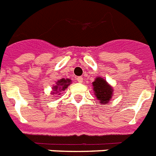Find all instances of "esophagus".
Here are the masks:
<instances>
[{
    "label": "esophagus",
    "instance_id": "34e87169",
    "mask_svg": "<svg viewBox=\"0 0 156 156\" xmlns=\"http://www.w3.org/2000/svg\"><path fill=\"white\" fill-rule=\"evenodd\" d=\"M76 79H77V81H78V83H82L83 82V78H82V77H78V78H76Z\"/></svg>",
    "mask_w": 156,
    "mask_h": 156
}]
</instances>
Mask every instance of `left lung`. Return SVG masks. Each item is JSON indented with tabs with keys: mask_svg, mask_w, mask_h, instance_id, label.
Returning a JSON list of instances; mask_svg holds the SVG:
<instances>
[{
	"mask_svg": "<svg viewBox=\"0 0 156 156\" xmlns=\"http://www.w3.org/2000/svg\"><path fill=\"white\" fill-rule=\"evenodd\" d=\"M93 90L95 91V97L102 104H106L111 100L112 96V87L102 78H96L92 83Z\"/></svg>",
	"mask_w": 156,
	"mask_h": 156,
	"instance_id": "left-lung-1",
	"label": "left lung"
}]
</instances>
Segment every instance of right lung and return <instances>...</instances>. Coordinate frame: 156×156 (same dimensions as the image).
Instances as JSON below:
<instances>
[{"label": "right lung", "instance_id": "1", "mask_svg": "<svg viewBox=\"0 0 156 156\" xmlns=\"http://www.w3.org/2000/svg\"><path fill=\"white\" fill-rule=\"evenodd\" d=\"M71 80L69 79V78H62V79H60V80L56 83V85L52 87V89H53V94H57V95H60V93L61 90H65L66 88L68 87L70 85Z\"/></svg>", "mask_w": 156, "mask_h": 156}]
</instances>
